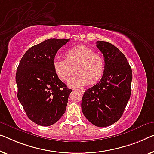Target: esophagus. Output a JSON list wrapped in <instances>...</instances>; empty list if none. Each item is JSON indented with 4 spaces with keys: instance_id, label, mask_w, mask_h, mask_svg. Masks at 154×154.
Listing matches in <instances>:
<instances>
[{
    "instance_id": "obj_1",
    "label": "esophagus",
    "mask_w": 154,
    "mask_h": 154,
    "mask_svg": "<svg viewBox=\"0 0 154 154\" xmlns=\"http://www.w3.org/2000/svg\"><path fill=\"white\" fill-rule=\"evenodd\" d=\"M77 91H80V92H81V93H84V89H77Z\"/></svg>"
}]
</instances>
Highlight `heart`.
I'll return each mask as SVG.
<instances>
[{
	"instance_id": "1",
	"label": "heart",
	"mask_w": 154,
	"mask_h": 154,
	"mask_svg": "<svg viewBox=\"0 0 154 154\" xmlns=\"http://www.w3.org/2000/svg\"><path fill=\"white\" fill-rule=\"evenodd\" d=\"M52 65L55 74L63 82L69 79L75 68L77 74L68 82L72 88L83 86L87 83L90 85L97 83L105 68L102 55L84 45H77L68 49L65 52V59L55 58Z\"/></svg>"
}]
</instances>
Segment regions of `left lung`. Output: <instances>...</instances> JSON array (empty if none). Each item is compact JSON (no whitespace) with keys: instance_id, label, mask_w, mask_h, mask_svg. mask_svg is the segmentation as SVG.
<instances>
[{"instance_id":"1","label":"left lung","mask_w":154,"mask_h":154,"mask_svg":"<svg viewBox=\"0 0 154 154\" xmlns=\"http://www.w3.org/2000/svg\"><path fill=\"white\" fill-rule=\"evenodd\" d=\"M104 55L105 68L100 82L84 92L82 110L87 120L99 127L116 122L129 100L132 70L127 59L111 43L97 41Z\"/></svg>"}]
</instances>
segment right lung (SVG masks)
Wrapping results in <instances>:
<instances>
[{
  "mask_svg": "<svg viewBox=\"0 0 154 154\" xmlns=\"http://www.w3.org/2000/svg\"><path fill=\"white\" fill-rule=\"evenodd\" d=\"M69 40L50 38L34 45L18 64V99L27 117L38 125H53L66 111L72 90L57 76L52 63L59 48Z\"/></svg>",
  "mask_w": 154,
  "mask_h": 154,
  "instance_id": "right-lung-1",
  "label": "right lung"
}]
</instances>
